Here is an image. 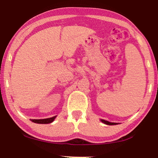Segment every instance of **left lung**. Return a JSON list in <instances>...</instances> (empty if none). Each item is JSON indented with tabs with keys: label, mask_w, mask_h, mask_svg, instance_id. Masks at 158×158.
Masks as SVG:
<instances>
[{
	"label": "left lung",
	"mask_w": 158,
	"mask_h": 158,
	"mask_svg": "<svg viewBox=\"0 0 158 158\" xmlns=\"http://www.w3.org/2000/svg\"><path fill=\"white\" fill-rule=\"evenodd\" d=\"M101 121L104 123L106 125H117L118 123H111V122H109L107 121H105V120H101Z\"/></svg>",
	"instance_id": "8db88e82"
}]
</instances>
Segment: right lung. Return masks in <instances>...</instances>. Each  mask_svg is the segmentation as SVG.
<instances>
[{"mask_svg": "<svg viewBox=\"0 0 158 158\" xmlns=\"http://www.w3.org/2000/svg\"><path fill=\"white\" fill-rule=\"evenodd\" d=\"M56 116H53L52 118H45V119H31V121L35 123L39 124H48L51 123L53 121V120L55 119Z\"/></svg>", "mask_w": 158, "mask_h": 158, "instance_id": "right-lung-1", "label": "right lung"}]
</instances>
